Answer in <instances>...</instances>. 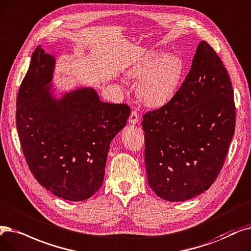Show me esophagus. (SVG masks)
<instances>
[{
  "instance_id": "1",
  "label": "esophagus",
  "mask_w": 251,
  "mask_h": 251,
  "mask_svg": "<svg viewBox=\"0 0 251 251\" xmlns=\"http://www.w3.org/2000/svg\"><path fill=\"white\" fill-rule=\"evenodd\" d=\"M138 121H139V116H138L137 112L133 110L131 112V114H130V116H129V122L131 123V124H136Z\"/></svg>"
}]
</instances>
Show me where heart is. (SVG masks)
Returning <instances> with one entry per match:
<instances>
[{"label":"heart","mask_w":251,"mask_h":251,"mask_svg":"<svg viewBox=\"0 0 251 251\" xmlns=\"http://www.w3.org/2000/svg\"><path fill=\"white\" fill-rule=\"evenodd\" d=\"M181 59L176 54H161L155 51L132 65L127 72L131 80H141L138 85L140 100L149 106L166 102L176 91L181 75Z\"/></svg>","instance_id":"heart-1"}]
</instances>
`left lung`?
Listing matches in <instances>:
<instances>
[{
	"label": "left lung",
	"instance_id": "obj_1",
	"mask_svg": "<svg viewBox=\"0 0 251 251\" xmlns=\"http://www.w3.org/2000/svg\"><path fill=\"white\" fill-rule=\"evenodd\" d=\"M235 110L225 65L201 41L176 93L143 116L148 182L160 198L186 201L210 188L235 132Z\"/></svg>",
	"mask_w": 251,
	"mask_h": 251
}]
</instances>
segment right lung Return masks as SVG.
I'll return each mask as SVG.
<instances>
[{
	"instance_id": "right-lung-1",
	"label": "right lung",
	"mask_w": 251,
	"mask_h": 251,
	"mask_svg": "<svg viewBox=\"0 0 251 251\" xmlns=\"http://www.w3.org/2000/svg\"><path fill=\"white\" fill-rule=\"evenodd\" d=\"M53 69L54 58L38 46L17 94L18 137L41 186L59 198L83 201L101 187L110 144L130 107L101 101L92 88L56 100L48 88Z\"/></svg>"
}]
</instances>
